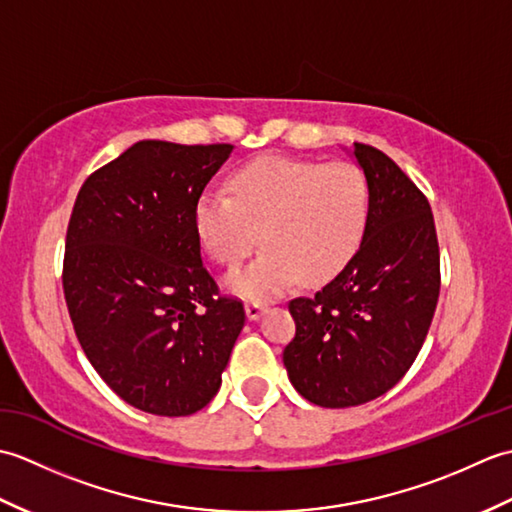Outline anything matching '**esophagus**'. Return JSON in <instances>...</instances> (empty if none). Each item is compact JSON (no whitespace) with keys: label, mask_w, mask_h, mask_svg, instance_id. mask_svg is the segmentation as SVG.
Segmentation results:
<instances>
[{"label":"esophagus","mask_w":512,"mask_h":512,"mask_svg":"<svg viewBox=\"0 0 512 512\" xmlns=\"http://www.w3.org/2000/svg\"><path fill=\"white\" fill-rule=\"evenodd\" d=\"M264 312H266V303H262V301H248L246 303V317L250 321H257Z\"/></svg>","instance_id":"34e87169"}]
</instances>
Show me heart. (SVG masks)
<instances>
[{
    "label": "heart",
    "mask_w": 512,
    "mask_h": 512,
    "mask_svg": "<svg viewBox=\"0 0 512 512\" xmlns=\"http://www.w3.org/2000/svg\"><path fill=\"white\" fill-rule=\"evenodd\" d=\"M231 192L200 195L195 231L224 266H237L264 237L262 253L226 277V288L239 297L268 299L299 275L306 284L330 279L365 233L369 189L350 162L259 158L233 173Z\"/></svg>",
    "instance_id": "1"
}]
</instances>
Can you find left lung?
I'll list each match as a JSON object with an SVG mask.
<instances>
[{"mask_svg":"<svg viewBox=\"0 0 512 512\" xmlns=\"http://www.w3.org/2000/svg\"><path fill=\"white\" fill-rule=\"evenodd\" d=\"M369 189L363 242L314 297L288 303L297 323L284 350L288 378L319 407L383 396L427 339L440 295V248L431 206L394 160L354 143Z\"/></svg>","mask_w":512,"mask_h":512,"instance_id":"8db88e82","label":"left lung"}]
</instances>
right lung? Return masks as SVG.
I'll list each match as a JSON object with an SVG mask.
<instances>
[{
    "label": "right lung",
    "instance_id": "right-lung-1",
    "mask_svg": "<svg viewBox=\"0 0 512 512\" xmlns=\"http://www.w3.org/2000/svg\"><path fill=\"white\" fill-rule=\"evenodd\" d=\"M231 151L140 140L76 195L63 257L76 339L112 391L154 416L209 405L244 328L195 231V204Z\"/></svg>",
    "mask_w": 512,
    "mask_h": 512
}]
</instances>
